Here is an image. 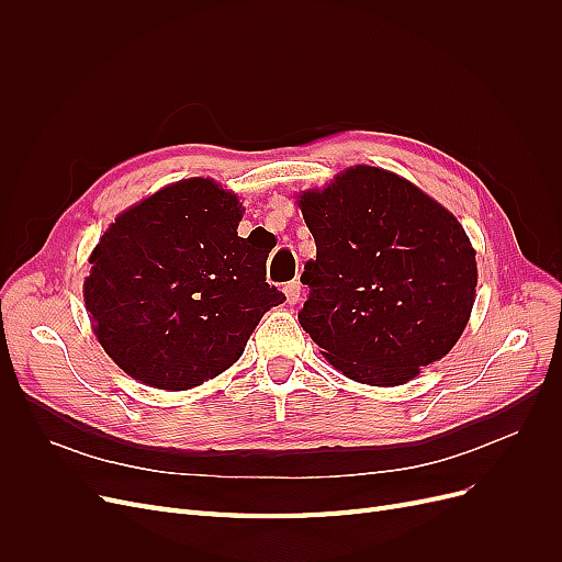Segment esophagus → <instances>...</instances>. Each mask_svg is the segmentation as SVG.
Masks as SVG:
<instances>
[{
    "label": "esophagus",
    "instance_id": "34e87169",
    "mask_svg": "<svg viewBox=\"0 0 562 562\" xmlns=\"http://www.w3.org/2000/svg\"><path fill=\"white\" fill-rule=\"evenodd\" d=\"M283 293H285V302L291 304H297L300 302V295H302V285H300V281H291V283H285V288H283Z\"/></svg>",
    "mask_w": 562,
    "mask_h": 562
}]
</instances>
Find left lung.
<instances>
[{"label": "left lung", "instance_id": "left-lung-1", "mask_svg": "<svg viewBox=\"0 0 562 562\" xmlns=\"http://www.w3.org/2000/svg\"><path fill=\"white\" fill-rule=\"evenodd\" d=\"M295 199L316 241L297 318L326 361L353 382L398 386L443 359L479 285L459 220L411 180L366 164Z\"/></svg>", "mask_w": 562, "mask_h": 562}]
</instances>
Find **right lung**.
Wrapping results in <instances>:
<instances>
[{"mask_svg": "<svg viewBox=\"0 0 562 562\" xmlns=\"http://www.w3.org/2000/svg\"><path fill=\"white\" fill-rule=\"evenodd\" d=\"M244 203L213 178H184L119 213L89 255L93 335L128 378L187 391L241 359L285 295L262 246L239 236Z\"/></svg>", "mask_w": 562, "mask_h": 562, "instance_id": "1", "label": "right lung"}]
</instances>
